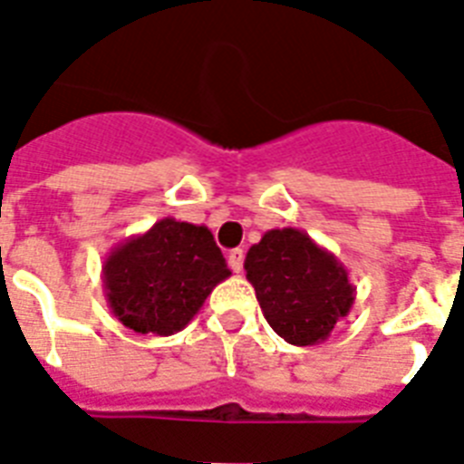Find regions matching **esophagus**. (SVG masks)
Here are the masks:
<instances>
[{"instance_id": "34e87169", "label": "esophagus", "mask_w": 464, "mask_h": 464, "mask_svg": "<svg viewBox=\"0 0 464 464\" xmlns=\"http://www.w3.org/2000/svg\"><path fill=\"white\" fill-rule=\"evenodd\" d=\"M243 259H245V252L240 250V247H236V250L228 252V266H231L236 274H240V271H243Z\"/></svg>"}]
</instances>
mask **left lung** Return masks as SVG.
I'll list each match as a JSON object with an SVG mask.
<instances>
[{
	"mask_svg": "<svg viewBox=\"0 0 464 464\" xmlns=\"http://www.w3.org/2000/svg\"><path fill=\"white\" fill-rule=\"evenodd\" d=\"M268 325L295 346L321 344L349 316L356 287L330 250L299 228H271L245 256Z\"/></svg>",
	"mask_w": 464,
	"mask_h": 464,
	"instance_id": "8db88e82",
	"label": "left lung"
}]
</instances>
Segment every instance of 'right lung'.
<instances>
[{"instance_id": "right-lung-1", "label": "right lung", "mask_w": 464, "mask_h": 464, "mask_svg": "<svg viewBox=\"0 0 464 464\" xmlns=\"http://www.w3.org/2000/svg\"><path fill=\"white\" fill-rule=\"evenodd\" d=\"M228 276L208 226L174 217L115 245L101 268L112 316L124 328L158 337L184 330Z\"/></svg>"}]
</instances>
